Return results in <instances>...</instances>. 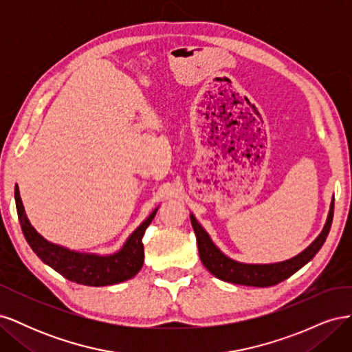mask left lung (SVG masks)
I'll return each instance as SVG.
<instances>
[{
	"label": "left lung",
	"instance_id": "8db88e82",
	"mask_svg": "<svg viewBox=\"0 0 352 352\" xmlns=\"http://www.w3.org/2000/svg\"><path fill=\"white\" fill-rule=\"evenodd\" d=\"M333 198L330 202L329 214L326 219V223L323 226V230L308 247L296 254L295 257L289 260H283L278 263H267V264H254V263H241L233 260L225 252H221L217 245L211 241L207 230L202 228L195 216L190 212V223L197 236L198 242V251L201 263L206 265V269L216 276L217 279L230 282L235 285H245V286H273L278 285L282 280L291 278L294 273H296L301 267L311 261L314 255L323 247V243L329 235L330 226H332L333 219Z\"/></svg>",
	"mask_w": 352,
	"mask_h": 352
}]
</instances>
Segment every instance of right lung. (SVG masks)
<instances>
[{"mask_svg": "<svg viewBox=\"0 0 352 352\" xmlns=\"http://www.w3.org/2000/svg\"><path fill=\"white\" fill-rule=\"evenodd\" d=\"M14 199L20 226L30 248L42 261L66 279L87 286H109L132 279L142 269V236L155 217L158 207L131 233L119 251L94 254L74 251L45 239L30 225L17 185L14 188Z\"/></svg>", "mask_w": 352, "mask_h": 352, "instance_id": "obj_1", "label": "right lung"}]
</instances>
